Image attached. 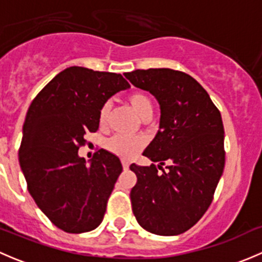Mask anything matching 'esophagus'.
Here are the masks:
<instances>
[{"label": "esophagus", "instance_id": "34e87169", "mask_svg": "<svg viewBox=\"0 0 262 262\" xmlns=\"http://www.w3.org/2000/svg\"><path fill=\"white\" fill-rule=\"evenodd\" d=\"M121 165H123L124 170H128V168H129V162H128V161L123 160V161H121Z\"/></svg>", "mask_w": 262, "mask_h": 262}]
</instances>
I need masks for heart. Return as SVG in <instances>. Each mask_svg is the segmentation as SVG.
<instances>
[{"instance_id":"heart-1","label":"heart","mask_w":262,"mask_h":262,"mask_svg":"<svg viewBox=\"0 0 262 262\" xmlns=\"http://www.w3.org/2000/svg\"><path fill=\"white\" fill-rule=\"evenodd\" d=\"M129 105L132 109L137 113L142 119L150 118L153 113L152 100L149 99L147 94L141 91L133 92L128 96ZM110 104L105 102L99 112V124L100 126H105L107 124L110 115ZM107 150H110L114 155L123 158H132L144 147L143 139L141 138H126V137L114 136L107 139L105 143Z\"/></svg>"}]
</instances>
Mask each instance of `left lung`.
Instances as JSON below:
<instances>
[{
	"instance_id": "left-lung-1",
	"label": "left lung",
	"mask_w": 262,
	"mask_h": 262,
	"mask_svg": "<svg viewBox=\"0 0 262 262\" xmlns=\"http://www.w3.org/2000/svg\"><path fill=\"white\" fill-rule=\"evenodd\" d=\"M149 91L161 109L160 129L143 155L157 166L132 163L137 184L130 191L137 221L150 233L176 236L207 212L223 173L224 128L219 110L191 76L170 68L124 73Z\"/></svg>"
}]
</instances>
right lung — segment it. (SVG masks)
<instances>
[{
	"label": "right lung",
	"instance_id": "add662e5",
	"mask_svg": "<svg viewBox=\"0 0 262 262\" xmlns=\"http://www.w3.org/2000/svg\"><path fill=\"white\" fill-rule=\"evenodd\" d=\"M130 87L121 75L66 68L36 95L23 126L18 162L28 190L54 226L83 233L100 226L119 175L120 160L99 149L90 166L78 149L99 129V112Z\"/></svg>",
	"mask_w": 262,
	"mask_h": 262
}]
</instances>
